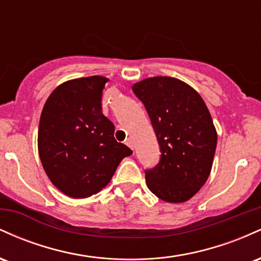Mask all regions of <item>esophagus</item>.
<instances>
[{
  "label": "esophagus",
  "instance_id": "obj_1",
  "mask_svg": "<svg viewBox=\"0 0 261 261\" xmlns=\"http://www.w3.org/2000/svg\"><path fill=\"white\" fill-rule=\"evenodd\" d=\"M125 143H126V145L128 146V147H130V148H133V149H134V145H133V140H131V139H127L126 141H125Z\"/></svg>",
  "mask_w": 261,
  "mask_h": 261
}]
</instances>
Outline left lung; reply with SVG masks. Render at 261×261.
Returning a JSON list of instances; mask_svg holds the SVG:
<instances>
[{
	"mask_svg": "<svg viewBox=\"0 0 261 261\" xmlns=\"http://www.w3.org/2000/svg\"><path fill=\"white\" fill-rule=\"evenodd\" d=\"M147 110L160 145L157 166L146 182L167 202H184L207 180L217 134L205 101L195 89L173 77H152L133 86Z\"/></svg>",
	"mask_w": 261,
	"mask_h": 261,
	"instance_id": "1",
	"label": "left lung"
}]
</instances>
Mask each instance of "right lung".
I'll return each mask as SVG.
<instances>
[{
    "mask_svg": "<svg viewBox=\"0 0 261 261\" xmlns=\"http://www.w3.org/2000/svg\"><path fill=\"white\" fill-rule=\"evenodd\" d=\"M108 79L91 76L62 83L47 98L39 122L38 148L45 173L65 195L85 199L101 190L122 158L133 154L114 139L101 113Z\"/></svg>",
    "mask_w": 261,
    "mask_h": 261,
    "instance_id": "right-lung-1",
    "label": "right lung"
}]
</instances>
